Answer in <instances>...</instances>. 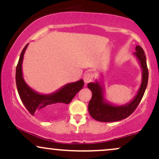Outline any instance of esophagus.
<instances>
[{"mask_svg":"<svg viewBox=\"0 0 159 159\" xmlns=\"http://www.w3.org/2000/svg\"><path fill=\"white\" fill-rule=\"evenodd\" d=\"M93 78V74L90 73V72H87V73H85L84 75V81L85 84H87L92 81Z\"/></svg>","mask_w":159,"mask_h":159,"instance_id":"esophagus-1","label":"esophagus"}]
</instances>
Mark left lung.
Wrapping results in <instances>:
<instances>
[{"mask_svg": "<svg viewBox=\"0 0 159 159\" xmlns=\"http://www.w3.org/2000/svg\"><path fill=\"white\" fill-rule=\"evenodd\" d=\"M136 57L142 69L141 84L138 93L129 103L122 105H116L107 102L105 98V87L102 82L96 80V82H90L87 87L92 91V98L88 105V111L93 119L99 122H116L125 119L134 112L143 98L147 83H148V69H147L146 55L143 48L137 45Z\"/></svg>", "mask_w": 159, "mask_h": 159, "instance_id": "left-lung-1", "label": "left lung"}]
</instances>
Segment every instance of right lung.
<instances>
[{"label": "right lung", "mask_w": 159, "mask_h": 159, "mask_svg": "<svg viewBox=\"0 0 159 159\" xmlns=\"http://www.w3.org/2000/svg\"><path fill=\"white\" fill-rule=\"evenodd\" d=\"M27 46L28 44L23 48L16 66V82L18 93L24 105L30 114L48 119L57 113L61 112L66 105L70 103L76 93L83 88L84 83L81 79L67 84L50 94H41L36 92L27 84L23 78L22 62Z\"/></svg>", "instance_id": "obj_1"}]
</instances>
